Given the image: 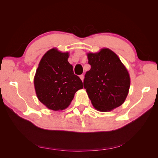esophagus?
Listing matches in <instances>:
<instances>
[{
  "label": "esophagus",
  "mask_w": 158,
  "mask_h": 158,
  "mask_svg": "<svg viewBox=\"0 0 158 158\" xmlns=\"http://www.w3.org/2000/svg\"><path fill=\"white\" fill-rule=\"evenodd\" d=\"M80 78L81 80H82V81H83L84 78V76L83 74H81V75H80Z\"/></svg>",
  "instance_id": "obj_1"
}]
</instances>
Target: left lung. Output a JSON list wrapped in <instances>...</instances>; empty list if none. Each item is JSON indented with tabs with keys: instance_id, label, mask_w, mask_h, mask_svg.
<instances>
[{
	"instance_id": "8db88e82",
	"label": "left lung",
	"mask_w": 158,
	"mask_h": 158,
	"mask_svg": "<svg viewBox=\"0 0 158 158\" xmlns=\"http://www.w3.org/2000/svg\"><path fill=\"white\" fill-rule=\"evenodd\" d=\"M91 69L84 80V88L94 107L110 111L124 103L130 88V76L118 56L109 49L88 54Z\"/></svg>"
}]
</instances>
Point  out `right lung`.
Listing matches in <instances>:
<instances>
[{"label": "right lung", "mask_w": 158, "mask_h": 158, "mask_svg": "<svg viewBox=\"0 0 158 158\" xmlns=\"http://www.w3.org/2000/svg\"><path fill=\"white\" fill-rule=\"evenodd\" d=\"M68 52L52 49L43 56L36 70L34 85L40 101L50 109L63 110L73 99L83 83L74 74Z\"/></svg>", "instance_id": "right-lung-1"}]
</instances>
